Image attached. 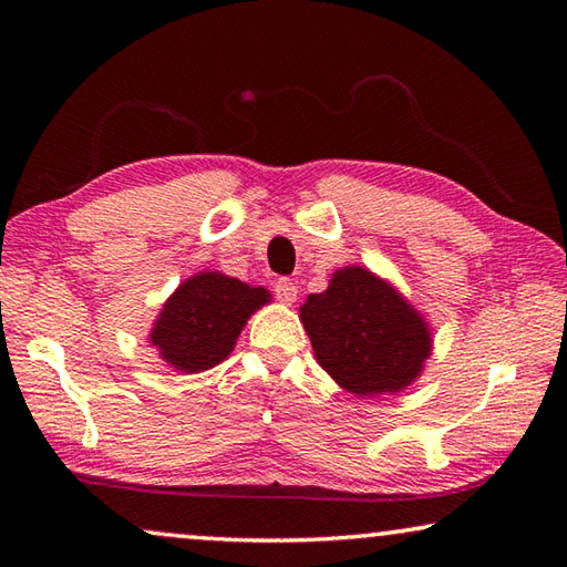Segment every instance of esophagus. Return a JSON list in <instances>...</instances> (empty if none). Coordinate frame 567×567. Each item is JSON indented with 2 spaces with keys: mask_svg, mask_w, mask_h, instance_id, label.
<instances>
[{
  "mask_svg": "<svg viewBox=\"0 0 567 567\" xmlns=\"http://www.w3.org/2000/svg\"><path fill=\"white\" fill-rule=\"evenodd\" d=\"M275 295L282 305H292L297 300V285L292 280H287V277H280V280L275 282Z\"/></svg>",
  "mask_w": 567,
  "mask_h": 567,
  "instance_id": "1",
  "label": "esophagus"
}]
</instances>
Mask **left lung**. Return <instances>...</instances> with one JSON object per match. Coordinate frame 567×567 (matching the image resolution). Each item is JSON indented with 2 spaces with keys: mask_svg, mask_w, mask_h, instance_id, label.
<instances>
[{
  "mask_svg": "<svg viewBox=\"0 0 567 567\" xmlns=\"http://www.w3.org/2000/svg\"><path fill=\"white\" fill-rule=\"evenodd\" d=\"M300 320L320 368L358 398L398 395L433 354L425 315L362 265L334 270L328 290L307 297Z\"/></svg>",
  "mask_w": 567,
  "mask_h": 567,
  "instance_id": "8db88e82",
  "label": "left lung"
}]
</instances>
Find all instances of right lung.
<instances>
[{
    "label": "right lung",
    "instance_id": "obj_1",
    "mask_svg": "<svg viewBox=\"0 0 567 567\" xmlns=\"http://www.w3.org/2000/svg\"><path fill=\"white\" fill-rule=\"evenodd\" d=\"M267 302L272 295L260 285L197 272L167 297L147 340L172 370L195 375L229 358L247 320Z\"/></svg>",
    "mask_w": 567,
    "mask_h": 567
}]
</instances>
